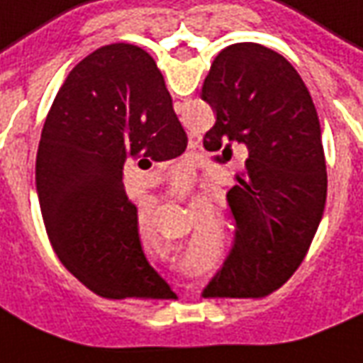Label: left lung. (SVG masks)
Instances as JSON below:
<instances>
[{
	"label": "left lung",
	"mask_w": 363,
	"mask_h": 363,
	"mask_svg": "<svg viewBox=\"0 0 363 363\" xmlns=\"http://www.w3.org/2000/svg\"><path fill=\"white\" fill-rule=\"evenodd\" d=\"M217 111L209 152L244 146V172L227 194L235 236L207 287L264 297L285 284L309 250L326 199L320 123L303 79L281 54L256 43L227 46L203 82Z\"/></svg>",
	"instance_id": "left-lung-1"
}]
</instances>
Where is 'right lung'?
<instances>
[{"label":"right lung","mask_w":363,"mask_h":363,"mask_svg":"<svg viewBox=\"0 0 363 363\" xmlns=\"http://www.w3.org/2000/svg\"><path fill=\"white\" fill-rule=\"evenodd\" d=\"M186 146L164 76L143 48L104 46L68 74L38 143L37 189L56 256L94 293L174 297L146 259L123 168L172 160Z\"/></svg>","instance_id":"1"}]
</instances>
